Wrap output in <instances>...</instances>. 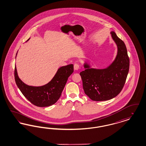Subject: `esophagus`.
Segmentation results:
<instances>
[{
	"label": "esophagus",
	"instance_id": "34e87169",
	"mask_svg": "<svg viewBox=\"0 0 146 146\" xmlns=\"http://www.w3.org/2000/svg\"><path fill=\"white\" fill-rule=\"evenodd\" d=\"M80 67V65L78 63H76L74 65V68L75 70H78L79 68Z\"/></svg>",
	"mask_w": 146,
	"mask_h": 146
}]
</instances>
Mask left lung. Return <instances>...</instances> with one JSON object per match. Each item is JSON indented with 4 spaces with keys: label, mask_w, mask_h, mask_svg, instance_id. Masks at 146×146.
<instances>
[{
    "label": "left lung",
    "mask_w": 146,
    "mask_h": 146,
    "mask_svg": "<svg viewBox=\"0 0 146 146\" xmlns=\"http://www.w3.org/2000/svg\"><path fill=\"white\" fill-rule=\"evenodd\" d=\"M113 40L117 46L115 60L107 68H88L80 73L85 93L96 101L108 100L117 96L122 91L129 72V58L124 42L114 32H111Z\"/></svg>",
    "instance_id": "1"
}]
</instances>
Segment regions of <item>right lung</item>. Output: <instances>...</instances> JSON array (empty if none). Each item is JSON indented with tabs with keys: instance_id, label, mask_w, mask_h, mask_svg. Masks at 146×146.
Here are the masks:
<instances>
[{
	"instance_id": "obj_1",
	"label": "right lung",
	"mask_w": 146,
	"mask_h": 146,
	"mask_svg": "<svg viewBox=\"0 0 146 146\" xmlns=\"http://www.w3.org/2000/svg\"><path fill=\"white\" fill-rule=\"evenodd\" d=\"M73 71L72 64L62 66L47 84L40 87H33L26 85L20 80L15 67V79L17 85L23 94L33 105L41 107H47L54 104L60 98L68 78Z\"/></svg>"
}]
</instances>
